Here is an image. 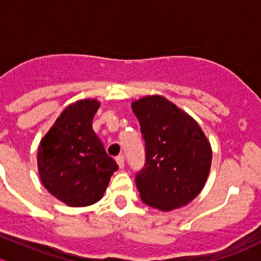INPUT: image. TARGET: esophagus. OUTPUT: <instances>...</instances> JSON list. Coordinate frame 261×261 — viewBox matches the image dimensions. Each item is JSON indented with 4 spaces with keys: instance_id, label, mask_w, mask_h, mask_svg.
<instances>
[{
    "instance_id": "1",
    "label": "esophagus",
    "mask_w": 261,
    "mask_h": 261,
    "mask_svg": "<svg viewBox=\"0 0 261 261\" xmlns=\"http://www.w3.org/2000/svg\"><path fill=\"white\" fill-rule=\"evenodd\" d=\"M116 162L117 165H118L119 169H123V167H125V157H123L122 154H119L118 157L116 158Z\"/></svg>"
}]
</instances>
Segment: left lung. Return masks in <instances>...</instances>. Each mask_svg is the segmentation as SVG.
<instances>
[{
    "label": "left lung",
    "mask_w": 261,
    "mask_h": 261,
    "mask_svg": "<svg viewBox=\"0 0 261 261\" xmlns=\"http://www.w3.org/2000/svg\"><path fill=\"white\" fill-rule=\"evenodd\" d=\"M131 107L145 142V165L135 177L140 198L161 211L186 206L207 180L210 142L189 114L161 95L144 96Z\"/></svg>",
    "instance_id": "obj_1"
}]
</instances>
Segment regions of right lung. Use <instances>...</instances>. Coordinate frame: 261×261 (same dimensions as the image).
<instances>
[{
    "instance_id": "1",
    "label": "right lung",
    "mask_w": 261,
    "mask_h": 261,
    "mask_svg": "<svg viewBox=\"0 0 261 261\" xmlns=\"http://www.w3.org/2000/svg\"><path fill=\"white\" fill-rule=\"evenodd\" d=\"M99 107L96 99L70 104L38 147V172L43 187L70 207L99 201L118 169L92 130V118Z\"/></svg>"
}]
</instances>
